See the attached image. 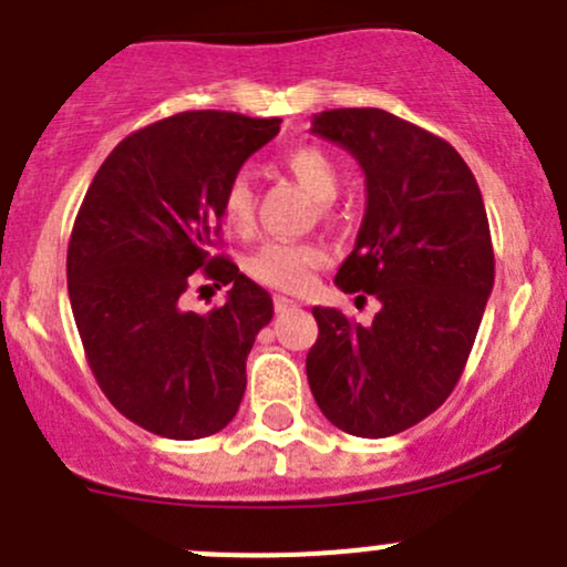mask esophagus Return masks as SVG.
I'll return each mask as SVG.
<instances>
[{
    "instance_id": "obj_1",
    "label": "esophagus",
    "mask_w": 567,
    "mask_h": 567,
    "mask_svg": "<svg viewBox=\"0 0 567 567\" xmlns=\"http://www.w3.org/2000/svg\"><path fill=\"white\" fill-rule=\"evenodd\" d=\"M274 308H277V313H293V310H299L301 305L299 301L288 299V296H277V299H274Z\"/></svg>"
}]
</instances>
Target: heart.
<instances>
[{"label": "heart", "mask_w": 567, "mask_h": 567, "mask_svg": "<svg viewBox=\"0 0 567 567\" xmlns=\"http://www.w3.org/2000/svg\"><path fill=\"white\" fill-rule=\"evenodd\" d=\"M288 171L319 200H332L338 193V167L324 151L310 145L293 147L285 156ZM220 218L229 229L248 231L254 224V187L246 173L229 178L220 195ZM327 262L324 248L301 240H268L246 259V268L257 282L285 293H299L310 285L313 274Z\"/></svg>", "instance_id": "b5f03b06"}]
</instances>
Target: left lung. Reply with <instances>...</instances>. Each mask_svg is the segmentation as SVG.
Wrapping results in <instances>:
<instances>
[{
    "label": "left lung",
    "mask_w": 567,
    "mask_h": 567,
    "mask_svg": "<svg viewBox=\"0 0 567 567\" xmlns=\"http://www.w3.org/2000/svg\"><path fill=\"white\" fill-rule=\"evenodd\" d=\"M310 131L367 176V215L336 285L372 293L380 310L363 327L313 308L308 383L336 427L394 436L451 396L478 336L495 282L484 198L456 147L383 109L321 111Z\"/></svg>",
    "instance_id": "left-lung-1"
}]
</instances>
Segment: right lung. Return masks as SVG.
<instances>
[{
	"instance_id": "1",
	"label": "right lung",
	"mask_w": 567,
	"mask_h": 567,
	"mask_svg": "<svg viewBox=\"0 0 567 567\" xmlns=\"http://www.w3.org/2000/svg\"><path fill=\"white\" fill-rule=\"evenodd\" d=\"M282 120L184 111L125 136L100 164L69 237L66 282L89 367L111 405L156 436L235 420L268 290L224 254L220 195ZM195 270L230 285L220 309L181 308Z\"/></svg>"
}]
</instances>
